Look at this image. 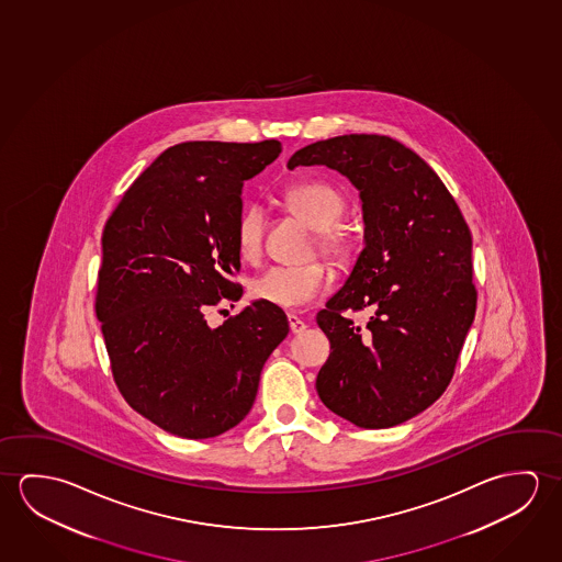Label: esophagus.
Here are the masks:
<instances>
[{
	"label": "esophagus",
	"instance_id": "1",
	"mask_svg": "<svg viewBox=\"0 0 562 562\" xmlns=\"http://www.w3.org/2000/svg\"><path fill=\"white\" fill-rule=\"evenodd\" d=\"M286 321H289V326H291L293 334H301V331L306 330V324H304L303 318H299L293 312L286 314Z\"/></svg>",
	"mask_w": 562,
	"mask_h": 562
}]
</instances>
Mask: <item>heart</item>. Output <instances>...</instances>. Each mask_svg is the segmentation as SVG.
Returning <instances> with one entry per match:
<instances>
[{
    "instance_id": "heart-1",
    "label": "heart",
    "mask_w": 562,
    "mask_h": 562,
    "mask_svg": "<svg viewBox=\"0 0 562 562\" xmlns=\"http://www.w3.org/2000/svg\"><path fill=\"white\" fill-rule=\"evenodd\" d=\"M285 203L304 223L316 228L318 248L330 258L344 261L351 254V238L339 226L346 211V201L336 189L306 181L285 191ZM266 234V213L259 205L246 206L238 216L234 240L244 259H258ZM330 281V268L324 261H308L303 266H273L251 281V296L259 303L276 308H301L311 303Z\"/></svg>"
}]
</instances>
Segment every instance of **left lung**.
<instances>
[{
    "instance_id": "obj_1",
    "label": "left lung",
    "mask_w": 562,
    "mask_h": 562,
    "mask_svg": "<svg viewBox=\"0 0 562 562\" xmlns=\"http://www.w3.org/2000/svg\"><path fill=\"white\" fill-rule=\"evenodd\" d=\"M296 166L346 176L366 224V248L316 316L331 349L316 391L359 428L398 426L443 394L471 330V231L436 171L389 136L318 140L294 151L286 168ZM363 307L374 314L361 331L342 312Z\"/></svg>"
}]
</instances>
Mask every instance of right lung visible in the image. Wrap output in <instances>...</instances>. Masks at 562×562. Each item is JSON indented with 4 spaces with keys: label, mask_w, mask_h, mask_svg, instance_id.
I'll return each mask as SVG.
<instances>
[{
    "label": "right lung",
    "mask_w": 562,
    "mask_h": 562,
    "mask_svg": "<svg viewBox=\"0 0 562 562\" xmlns=\"http://www.w3.org/2000/svg\"><path fill=\"white\" fill-rule=\"evenodd\" d=\"M281 143H181L128 188L103 231L95 312L116 386L158 428L206 439L251 411L259 374L286 338L285 312L254 301L221 326L206 311L240 301L234 231L244 181Z\"/></svg>",
    "instance_id": "1"
}]
</instances>
